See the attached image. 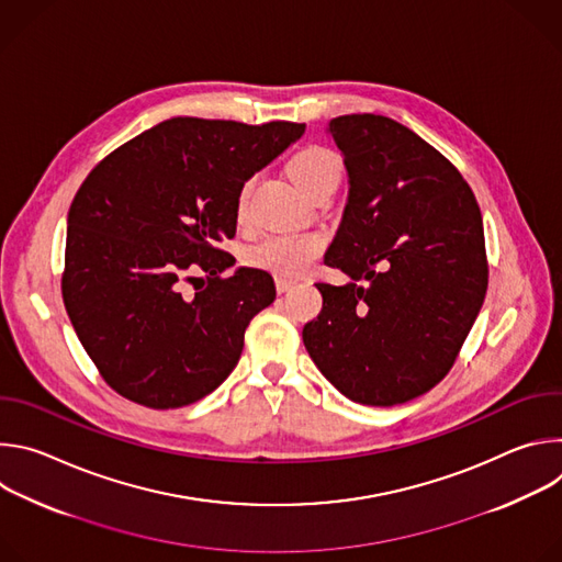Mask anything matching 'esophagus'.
I'll use <instances>...</instances> for the list:
<instances>
[{
    "label": "esophagus",
    "instance_id": "obj_1",
    "mask_svg": "<svg viewBox=\"0 0 562 562\" xmlns=\"http://www.w3.org/2000/svg\"><path fill=\"white\" fill-rule=\"evenodd\" d=\"M293 284H295V280H289V278H282V276L276 278V291L278 293H286L289 289H293Z\"/></svg>",
    "mask_w": 562,
    "mask_h": 562
}]
</instances>
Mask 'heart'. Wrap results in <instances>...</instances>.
Masks as SVG:
<instances>
[{
	"label": "heart",
	"instance_id": "1",
	"mask_svg": "<svg viewBox=\"0 0 562 562\" xmlns=\"http://www.w3.org/2000/svg\"><path fill=\"white\" fill-rule=\"evenodd\" d=\"M289 173L295 184L311 198L325 187L340 182L342 159L327 146H304L289 159ZM254 180L243 182L235 195V213L243 220L249 211ZM325 251V237L317 233H271L265 235L258 245L247 251V262L256 269L295 278L304 273Z\"/></svg>",
	"mask_w": 562,
	"mask_h": 562
}]
</instances>
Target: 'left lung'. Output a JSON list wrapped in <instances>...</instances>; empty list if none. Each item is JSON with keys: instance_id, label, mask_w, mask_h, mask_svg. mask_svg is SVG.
Listing matches in <instances>:
<instances>
[{"instance_id": "1", "label": "left lung", "mask_w": 562, "mask_h": 562, "mask_svg": "<svg viewBox=\"0 0 562 562\" xmlns=\"http://www.w3.org/2000/svg\"><path fill=\"white\" fill-rule=\"evenodd\" d=\"M329 133L351 187L325 265L351 282L315 284L323 311L302 340L353 403L403 405L449 373L483 306V215L460 171L412 128L362 113L331 120Z\"/></svg>"}]
</instances>
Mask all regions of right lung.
I'll return each instance as SVG.
<instances>
[{
    "instance_id": "right-lung-1",
    "label": "right lung",
    "mask_w": 562,
    "mask_h": 562,
    "mask_svg": "<svg viewBox=\"0 0 562 562\" xmlns=\"http://www.w3.org/2000/svg\"><path fill=\"white\" fill-rule=\"evenodd\" d=\"M302 133L295 122L173 117L109 153L79 187L61 297L79 342L122 397L187 407L235 369L276 286L247 267L222 278L235 258L217 243L235 235L237 189ZM198 272L207 286L187 299L181 282Z\"/></svg>"
}]
</instances>
